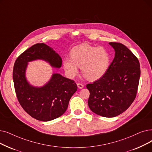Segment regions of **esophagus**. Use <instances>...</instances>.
I'll return each instance as SVG.
<instances>
[{"label":"esophagus","mask_w":152,"mask_h":152,"mask_svg":"<svg viewBox=\"0 0 152 152\" xmlns=\"http://www.w3.org/2000/svg\"><path fill=\"white\" fill-rule=\"evenodd\" d=\"M77 86L78 88H80V89H82V88H84V85L83 84H81V83H77Z\"/></svg>","instance_id":"34e87169"}]
</instances>
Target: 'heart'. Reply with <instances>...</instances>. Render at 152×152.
<instances>
[{
    "label": "heart",
    "instance_id": "1",
    "mask_svg": "<svg viewBox=\"0 0 152 152\" xmlns=\"http://www.w3.org/2000/svg\"><path fill=\"white\" fill-rule=\"evenodd\" d=\"M70 56L63 59L64 69L70 77L77 74L79 66L87 80L96 81L105 74L110 65V56L106 50L88 44H81L72 48Z\"/></svg>",
    "mask_w": 152,
    "mask_h": 152
}]
</instances>
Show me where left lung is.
Instances as JSON below:
<instances>
[{
    "label": "left lung",
    "mask_w": 152,
    "mask_h": 152,
    "mask_svg": "<svg viewBox=\"0 0 152 152\" xmlns=\"http://www.w3.org/2000/svg\"><path fill=\"white\" fill-rule=\"evenodd\" d=\"M115 57L98 80L88 84V105L95 114L105 117H115L126 110L135 99L140 67L138 58L121 43L110 42Z\"/></svg>",
    "instance_id": "left-lung-1"
}]
</instances>
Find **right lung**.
<instances>
[{
    "mask_svg": "<svg viewBox=\"0 0 152 152\" xmlns=\"http://www.w3.org/2000/svg\"><path fill=\"white\" fill-rule=\"evenodd\" d=\"M42 59L53 67L60 68L62 59L52 48L44 43H37L25 50L15 60L13 80L17 99L31 117L40 121H50L60 117L66 110L71 96L77 91L75 81L53 74L48 84L35 88L26 80L25 72L27 63Z\"/></svg>",
    "mask_w": 152,
    "mask_h": 152,
    "instance_id": "obj_1",
    "label": "right lung"
}]
</instances>
